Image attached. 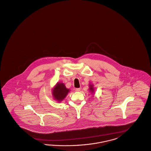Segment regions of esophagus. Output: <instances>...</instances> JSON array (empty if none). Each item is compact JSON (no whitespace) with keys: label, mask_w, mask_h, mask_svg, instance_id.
I'll return each mask as SVG.
<instances>
[{"label":"esophagus","mask_w":151,"mask_h":151,"mask_svg":"<svg viewBox=\"0 0 151 151\" xmlns=\"http://www.w3.org/2000/svg\"><path fill=\"white\" fill-rule=\"evenodd\" d=\"M80 90H81V88H76L75 89V91H76V92H78V91H80Z\"/></svg>","instance_id":"1"}]
</instances>
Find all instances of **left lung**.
<instances>
[{
	"label": "left lung",
	"instance_id": "8db88e82",
	"mask_svg": "<svg viewBox=\"0 0 151 151\" xmlns=\"http://www.w3.org/2000/svg\"><path fill=\"white\" fill-rule=\"evenodd\" d=\"M89 87H90V88H89L90 91L91 93H94V88H93V85L90 84V85H89Z\"/></svg>",
	"mask_w": 151,
	"mask_h": 151
}]
</instances>
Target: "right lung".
<instances>
[{
  "mask_svg": "<svg viewBox=\"0 0 151 151\" xmlns=\"http://www.w3.org/2000/svg\"><path fill=\"white\" fill-rule=\"evenodd\" d=\"M70 90L66 88L64 83H57L52 90L53 98L58 102L63 101L69 93Z\"/></svg>",
  "mask_w": 151,
  "mask_h": 151,
  "instance_id": "1",
  "label": "right lung"
}]
</instances>
